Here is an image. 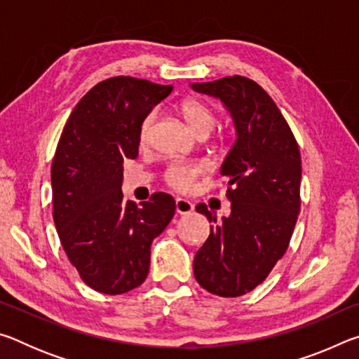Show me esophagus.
<instances>
[{"instance_id":"obj_1","label":"esophagus","mask_w":359,"mask_h":359,"mask_svg":"<svg viewBox=\"0 0 359 359\" xmlns=\"http://www.w3.org/2000/svg\"><path fill=\"white\" fill-rule=\"evenodd\" d=\"M193 209H194V205L190 201H187V199L179 198L177 201H175V212H177L179 215L190 214V212H193Z\"/></svg>"}]
</instances>
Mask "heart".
<instances>
[{"label": "heart", "mask_w": 359, "mask_h": 359, "mask_svg": "<svg viewBox=\"0 0 359 359\" xmlns=\"http://www.w3.org/2000/svg\"><path fill=\"white\" fill-rule=\"evenodd\" d=\"M180 111L184 114L187 123L190 128L198 133V135H208V133L217 125L218 115L214 107L209 102L188 98L182 101ZM155 121V112L150 111L142 117L139 123V141L145 142L149 139L150 128ZM208 172V166L201 161H175L166 168L163 179L166 185L171 187L172 190L180 193L191 191L196 180Z\"/></svg>", "instance_id": "b5f03b06"}]
</instances>
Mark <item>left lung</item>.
<instances>
[{"instance_id": "8db88e82", "label": "left lung", "mask_w": 359, "mask_h": 359, "mask_svg": "<svg viewBox=\"0 0 359 359\" xmlns=\"http://www.w3.org/2000/svg\"><path fill=\"white\" fill-rule=\"evenodd\" d=\"M191 87L220 98L238 131L222 166L231 215L217 222L208 205H196L214 224L193 272L209 293L238 297L264 282L290 245L301 209V154L280 109L252 79L229 76Z\"/></svg>"}]
</instances>
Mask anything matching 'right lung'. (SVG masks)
I'll return each mask as SVG.
<instances>
[{
	"label": "right lung",
	"instance_id": "obj_1",
	"mask_svg": "<svg viewBox=\"0 0 359 359\" xmlns=\"http://www.w3.org/2000/svg\"><path fill=\"white\" fill-rule=\"evenodd\" d=\"M172 92L130 76L96 83L71 112L52 161L53 222L79 276L98 293L123 294L149 274L151 242L172 220L175 201L154 193L123 201V160L136 158L139 123Z\"/></svg>",
	"mask_w": 359,
	"mask_h": 359
}]
</instances>
